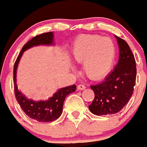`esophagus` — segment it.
<instances>
[{"label":"esophagus","mask_w":147,"mask_h":147,"mask_svg":"<svg viewBox=\"0 0 147 147\" xmlns=\"http://www.w3.org/2000/svg\"><path fill=\"white\" fill-rule=\"evenodd\" d=\"M86 86L84 85H82V84H80V85L78 86V90H83L85 89Z\"/></svg>","instance_id":"1"}]
</instances>
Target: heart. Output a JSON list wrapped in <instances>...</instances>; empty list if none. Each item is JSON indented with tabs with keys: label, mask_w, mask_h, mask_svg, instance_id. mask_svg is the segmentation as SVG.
<instances>
[{
	"label": "heart",
	"mask_w": 147,
	"mask_h": 147,
	"mask_svg": "<svg viewBox=\"0 0 147 147\" xmlns=\"http://www.w3.org/2000/svg\"><path fill=\"white\" fill-rule=\"evenodd\" d=\"M72 59L83 64L86 75L92 80L103 79L110 72L116 56V47L111 38L84 35L75 40L72 50Z\"/></svg>",
	"instance_id": "heart-1"
}]
</instances>
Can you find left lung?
<instances>
[{
  "label": "left lung",
  "mask_w": 147,
  "mask_h": 147,
  "mask_svg": "<svg viewBox=\"0 0 147 147\" xmlns=\"http://www.w3.org/2000/svg\"><path fill=\"white\" fill-rule=\"evenodd\" d=\"M115 37L119 45L118 63L103 81L91 86L94 92V99L88 108L97 116L119 112L129 102L136 85L134 55L125 40L117 36Z\"/></svg>",
  "instance_id": "left-lung-1"
}]
</instances>
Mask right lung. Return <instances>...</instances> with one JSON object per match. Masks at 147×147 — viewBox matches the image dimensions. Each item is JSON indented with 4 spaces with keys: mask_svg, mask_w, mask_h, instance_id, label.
I'll return each mask as SVG.
<instances>
[{
    "mask_svg": "<svg viewBox=\"0 0 147 147\" xmlns=\"http://www.w3.org/2000/svg\"><path fill=\"white\" fill-rule=\"evenodd\" d=\"M53 33L48 32L38 35L28 42L21 50L14 67V87L16 99L24 113L32 119L39 122H51L60 117L66 96L75 92L76 86L64 87L58 89L53 96L46 100L36 101L28 99L18 89L17 85V69L22 54L26 51L35 46L54 45Z\"/></svg>",
    "mask_w": 147,
    "mask_h": 147,
    "instance_id": "1",
    "label": "right lung"
}]
</instances>
